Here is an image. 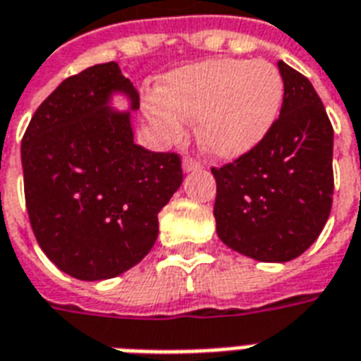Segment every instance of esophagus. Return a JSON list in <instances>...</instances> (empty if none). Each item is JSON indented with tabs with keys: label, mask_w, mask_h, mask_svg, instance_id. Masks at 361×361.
Here are the masks:
<instances>
[{
	"label": "esophagus",
	"mask_w": 361,
	"mask_h": 361,
	"mask_svg": "<svg viewBox=\"0 0 361 361\" xmlns=\"http://www.w3.org/2000/svg\"><path fill=\"white\" fill-rule=\"evenodd\" d=\"M201 168H203V164H201L197 158H193V157L183 158V172L185 173L195 172V170H201Z\"/></svg>",
	"instance_id": "34e87169"
}]
</instances>
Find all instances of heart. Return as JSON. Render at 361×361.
<instances>
[{
  "mask_svg": "<svg viewBox=\"0 0 361 361\" xmlns=\"http://www.w3.org/2000/svg\"><path fill=\"white\" fill-rule=\"evenodd\" d=\"M284 79L257 59H211L172 73L147 102V114L170 141L183 137V121H199L207 154L235 160L265 139L282 110Z\"/></svg>",
  "mask_w": 361,
  "mask_h": 361,
  "instance_id": "obj_1",
  "label": "heart"
}]
</instances>
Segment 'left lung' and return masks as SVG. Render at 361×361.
I'll list each match as a JSON object with an SVG mask.
<instances>
[{"mask_svg": "<svg viewBox=\"0 0 361 361\" xmlns=\"http://www.w3.org/2000/svg\"><path fill=\"white\" fill-rule=\"evenodd\" d=\"M282 110L263 141L212 168L216 234L263 263L300 257L321 234L333 204V126L310 79L279 61Z\"/></svg>", "mask_w": 361, "mask_h": 361, "instance_id": "1", "label": "left lung"}]
</instances>
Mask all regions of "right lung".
Wrapping results in <instances>:
<instances>
[{"instance_id":"obj_1","label":"right lung","mask_w":361,"mask_h":361,"mask_svg":"<svg viewBox=\"0 0 361 361\" xmlns=\"http://www.w3.org/2000/svg\"><path fill=\"white\" fill-rule=\"evenodd\" d=\"M114 94L139 108L116 61L69 77L38 106L20 142L36 242L59 271L90 282L142 261L158 238V212L183 181L176 152L135 145L131 111H114Z\"/></svg>"}]
</instances>
